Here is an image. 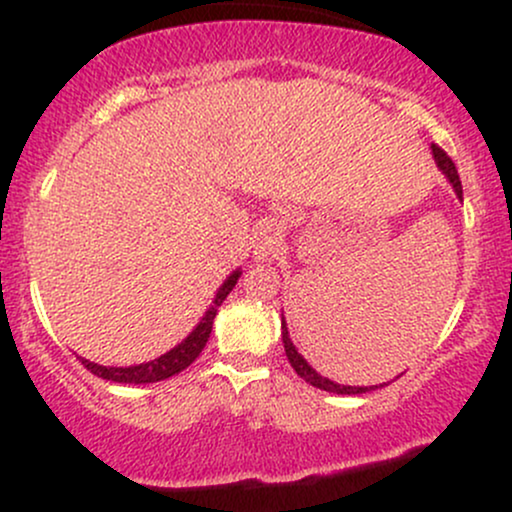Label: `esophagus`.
I'll return each instance as SVG.
<instances>
[{
    "mask_svg": "<svg viewBox=\"0 0 512 512\" xmlns=\"http://www.w3.org/2000/svg\"><path fill=\"white\" fill-rule=\"evenodd\" d=\"M279 231L274 228V223H264L260 228V233H257V240H255V257L257 260H264V257H269L272 252L276 250V245H279Z\"/></svg>",
    "mask_w": 512,
    "mask_h": 512,
    "instance_id": "1",
    "label": "esophagus"
}]
</instances>
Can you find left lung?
<instances>
[{
  "label": "left lung",
  "mask_w": 512,
  "mask_h": 512,
  "mask_svg": "<svg viewBox=\"0 0 512 512\" xmlns=\"http://www.w3.org/2000/svg\"><path fill=\"white\" fill-rule=\"evenodd\" d=\"M431 149H433V158H436L438 168L443 170L445 178L450 180V185H452V190H455V195L462 199V182H460V175H457L455 163H452V161H450V156L445 154L443 149H438L436 144H433ZM281 339H284V351H286V358H289V363L293 366V370H296V373L301 375V378L305 380V383H310L313 387H320V390H325V392H334V395H363V392L378 390V387H385V385H387V383H383V385H368V387L339 385V383H334V380L325 378V375L317 373V370H315L313 366H310V363L305 361V358H303L301 354H298L296 344L291 342V334H289V327H286L284 315H281Z\"/></svg>",
  "instance_id": "left-lung-1"
}]
</instances>
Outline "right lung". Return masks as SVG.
<instances>
[{"label":"right lung","mask_w":512,"mask_h":512,"mask_svg":"<svg viewBox=\"0 0 512 512\" xmlns=\"http://www.w3.org/2000/svg\"><path fill=\"white\" fill-rule=\"evenodd\" d=\"M240 269H236L231 276H226V281L219 286L216 291L214 301H211L209 310L202 315V320L197 322V327L187 334L185 339L178 346L166 351L163 356L154 358L149 363H139V366H125V368H117V366H101V363H91L86 358H81V363L91 370L93 375L103 380H113V383H125V385H144V383H158V380H166L178 375L180 370H185L190 366L195 358L202 354V349L209 342V334H211V325H214V317L219 313V305L226 301L228 293L233 291V286L238 284L240 279Z\"/></svg>","instance_id":"1"}]
</instances>
